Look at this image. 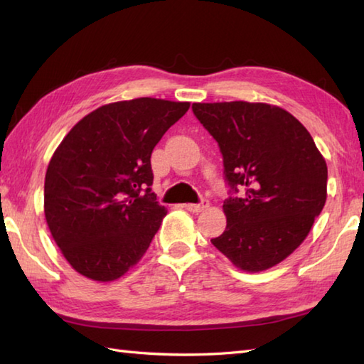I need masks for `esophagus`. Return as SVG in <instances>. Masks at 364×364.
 I'll use <instances>...</instances> for the list:
<instances>
[{
	"label": "esophagus",
	"mask_w": 364,
	"mask_h": 364,
	"mask_svg": "<svg viewBox=\"0 0 364 364\" xmlns=\"http://www.w3.org/2000/svg\"><path fill=\"white\" fill-rule=\"evenodd\" d=\"M208 206H210V202H208V200H202L200 203H188L186 210L191 213H202Z\"/></svg>",
	"instance_id": "1"
}]
</instances>
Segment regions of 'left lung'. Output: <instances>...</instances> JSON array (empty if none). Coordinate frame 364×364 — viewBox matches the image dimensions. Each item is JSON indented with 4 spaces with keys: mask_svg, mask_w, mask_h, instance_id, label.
Returning <instances> with one entry per match:
<instances>
[{
    "mask_svg": "<svg viewBox=\"0 0 364 364\" xmlns=\"http://www.w3.org/2000/svg\"><path fill=\"white\" fill-rule=\"evenodd\" d=\"M192 111L220 146L230 188L245 189L223 202L227 228L213 245L244 272L274 267L305 241L326 205V159L278 106L194 103Z\"/></svg>",
    "mask_w": 364,
    "mask_h": 364,
    "instance_id": "left-lung-1",
    "label": "left lung"
}]
</instances>
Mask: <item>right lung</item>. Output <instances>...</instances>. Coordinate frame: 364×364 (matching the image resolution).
I'll return each mask as SVG.
<instances>
[{
    "instance_id": "right-lung-1",
    "label": "right lung",
    "mask_w": 364,
    "mask_h": 364,
    "mask_svg": "<svg viewBox=\"0 0 364 364\" xmlns=\"http://www.w3.org/2000/svg\"><path fill=\"white\" fill-rule=\"evenodd\" d=\"M189 106L150 97L100 106L53 153L45 219L76 272L114 282L144 257L167 214L150 189L151 151Z\"/></svg>"
}]
</instances>
